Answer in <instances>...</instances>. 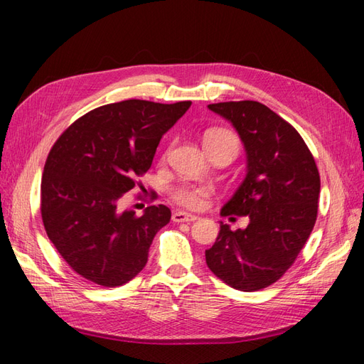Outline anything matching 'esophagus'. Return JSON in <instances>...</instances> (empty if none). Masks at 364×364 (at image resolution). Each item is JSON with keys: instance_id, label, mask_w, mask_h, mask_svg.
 <instances>
[{"instance_id": "34e87169", "label": "esophagus", "mask_w": 364, "mask_h": 364, "mask_svg": "<svg viewBox=\"0 0 364 364\" xmlns=\"http://www.w3.org/2000/svg\"><path fill=\"white\" fill-rule=\"evenodd\" d=\"M198 218L194 214H189V213H184V211H175L172 214V220L176 223H181V222H194Z\"/></svg>"}]
</instances>
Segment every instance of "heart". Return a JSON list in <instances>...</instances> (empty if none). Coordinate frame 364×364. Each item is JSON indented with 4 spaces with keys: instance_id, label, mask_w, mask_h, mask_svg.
<instances>
[{
    "instance_id": "heart-1",
    "label": "heart",
    "mask_w": 364,
    "mask_h": 364,
    "mask_svg": "<svg viewBox=\"0 0 364 364\" xmlns=\"http://www.w3.org/2000/svg\"><path fill=\"white\" fill-rule=\"evenodd\" d=\"M223 139L237 142L236 136L231 131L218 128L208 131L205 134V144L211 141H223ZM210 196L211 189L208 186H202V184H183V186H178L173 191L175 202L184 208H189V210H200V208H203Z\"/></svg>"
}]
</instances>
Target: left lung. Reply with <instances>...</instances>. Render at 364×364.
Returning <instances> with one entry per match:
<instances>
[{"label": "left lung", "mask_w": 364, "mask_h": 364, "mask_svg": "<svg viewBox=\"0 0 364 364\" xmlns=\"http://www.w3.org/2000/svg\"><path fill=\"white\" fill-rule=\"evenodd\" d=\"M237 131L247 154L241 186L220 215H247L249 225L219 236L205 252L223 283L252 292L275 283L304 249L318 218L321 178L311 151L296 128L258 102L208 105Z\"/></svg>", "instance_id": "8db88e82"}]
</instances>
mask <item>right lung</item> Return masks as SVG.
I'll use <instances>...</instances> for the list:
<instances>
[{
	"instance_id": "1",
	"label": "right lung",
	"mask_w": 364,
	"mask_h": 364,
	"mask_svg": "<svg viewBox=\"0 0 364 364\" xmlns=\"http://www.w3.org/2000/svg\"><path fill=\"white\" fill-rule=\"evenodd\" d=\"M191 105L125 100L100 106L53 145L41 184L43 227L82 278L115 288L145 267L154 235L172 214L153 205L136 215L119 202L151 167L161 137Z\"/></svg>"
}]
</instances>
